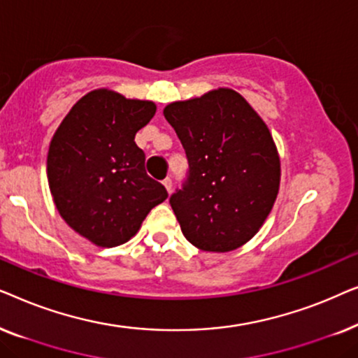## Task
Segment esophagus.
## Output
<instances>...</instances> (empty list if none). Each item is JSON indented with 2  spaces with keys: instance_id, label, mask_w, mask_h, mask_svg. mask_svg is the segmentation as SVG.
Listing matches in <instances>:
<instances>
[{
  "instance_id": "34e87169",
  "label": "esophagus",
  "mask_w": 358,
  "mask_h": 358,
  "mask_svg": "<svg viewBox=\"0 0 358 358\" xmlns=\"http://www.w3.org/2000/svg\"><path fill=\"white\" fill-rule=\"evenodd\" d=\"M163 185L166 187V190H168V192L171 194V190H173V180H171V178H166L163 180Z\"/></svg>"
}]
</instances>
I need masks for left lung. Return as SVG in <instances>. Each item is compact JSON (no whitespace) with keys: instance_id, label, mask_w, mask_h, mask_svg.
<instances>
[{"instance_id":"left-lung-1","label":"left lung","mask_w":358,"mask_h":358,"mask_svg":"<svg viewBox=\"0 0 358 358\" xmlns=\"http://www.w3.org/2000/svg\"><path fill=\"white\" fill-rule=\"evenodd\" d=\"M163 114L189 161L187 182L169 199L185 239L210 252L241 248L280 187V156L266 122L229 87L171 102Z\"/></svg>"}]
</instances>
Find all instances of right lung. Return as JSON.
Masks as SVG:
<instances>
[{"label": "right lung", "mask_w": 358, "mask_h": 358, "mask_svg": "<svg viewBox=\"0 0 358 358\" xmlns=\"http://www.w3.org/2000/svg\"><path fill=\"white\" fill-rule=\"evenodd\" d=\"M153 101L101 87L71 107L52 136L47 179L70 228L101 248L134 238L150 210L168 199L145 171L136 131L153 119Z\"/></svg>", "instance_id": "1"}]
</instances>
